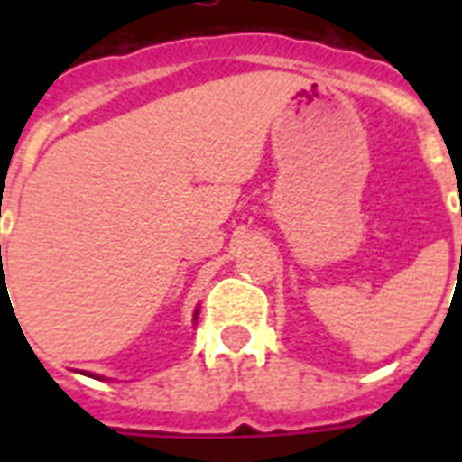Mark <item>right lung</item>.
I'll return each instance as SVG.
<instances>
[{"label":"right lung","mask_w":462,"mask_h":462,"mask_svg":"<svg viewBox=\"0 0 462 462\" xmlns=\"http://www.w3.org/2000/svg\"><path fill=\"white\" fill-rule=\"evenodd\" d=\"M0 250H2V247H0Z\"/></svg>","instance_id":"right-lung-1"}]
</instances>
